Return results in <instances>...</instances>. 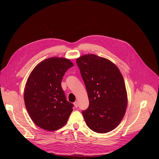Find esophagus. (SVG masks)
<instances>
[{"instance_id":"obj_1","label":"esophagus","mask_w":159,"mask_h":159,"mask_svg":"<svg viewBox=\"0 0 159 159\" xmlns=\"http://www.w3.org/2000/svg\"><path fill=\"white\" fill-rule=\"evenodd\" d=\"M74 106H75V107H77L79 106L78 102H77V101H75V102L74 103Z\"/></svg>"}]
</instances>
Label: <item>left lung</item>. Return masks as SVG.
I'll list each match as a JSON object with an SVG mask.
<instances>
[{
    "label": "left lung",
    "instance_id": "obj_1",
    "mask_svg": "<svg viewBox=\"0 0 159 159\" xmlns=\"http://www.w3.org/2000/svg\"><path fill=\"white\" fill-rule=\"evenodd\" d=\"M89 101L82 111L87 126L98 133L116 128L127 107V93L122 74L110 60L94 54L76 60Z\"/></svg>",
    "mask_w": 159,
    "mask_h": 159
}]
</instances>
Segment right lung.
Listing matches in <instances>:
<instances>
[{
    "label": "right lung",
    "mask_w": 159,
    "mask_h": 159,
    "mask_svg": "<svg viewBox=\"0 0 159 159\" xmlns=\"http://www.w3.org/2000/svg\"><path fill=\"white\" fill-rule=\"evenodd\" d=\"M73 66L69 59L52 57L38 64L30 74L24 100L30 118L39 128L52 131L66 123L74 105L66 101L61 82Z\"/></svg>",
    "instance_id": "obj_1"
}]
</instances>
